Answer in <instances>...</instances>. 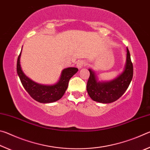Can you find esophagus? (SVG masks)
<instances>
[{"mask_svg":"<svg viewBox=\"0 0 150 150\" xmlns=\"http://www.w3.org/2000/svg\"><path fill=\"white\" fill-rule=\"evenodd\" d=\"M84 66H86V63L85 62H83L82 60L78 61L77 63V67L79 68V69H81V68L83 67Z\"/></svg>","mask_w":150,"mask_h":150,"instance_id":"obj_1","label":"esophagus"}]
</instances>
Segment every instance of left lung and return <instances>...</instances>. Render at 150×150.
Instances as JSON below:
<instances>
[{"label": "left lung", "instance_id": "1", "mask_svg": "<svg viewBox=\"0 0 150 150\" xmlns=\"http://www.w3.org/2000/svg\"><path fill=\"white\" fill-rule=\"evenodd\" d=\"M126 52V64L123 72L112 80L98 81L95 72L88 69L90 76L87 84V91L94 101L105 104L115 102L127 90L133 77V65L128 47Z\"/></svg>", "mask_w": 150, "mask_h": 150}]
</instances>
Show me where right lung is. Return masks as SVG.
I'll list each match as a JSON object with an SVG mask.
<instances>
[{
    "label": "right lung",
    "mask_w": 150,
    "mask_h": 150,
    "mask_svg": "<svg viewBox=\"0 0 150 150\" xmlns=\"http://www.w3.org/2000/svg\"><path fill=\"white\" fill-rule=\"evenodd\" d=\"M21 53L22 51L17 60V73L24 88L31 97L41 103H51L59 100L67 90L70 79L78 71L77 68L68 67L63 69L59 81L54 85L39 84L28 77L22 70L20 65Z\"/></svg>",
    "instance_id": "right-lung-1"
}]
</instances>
